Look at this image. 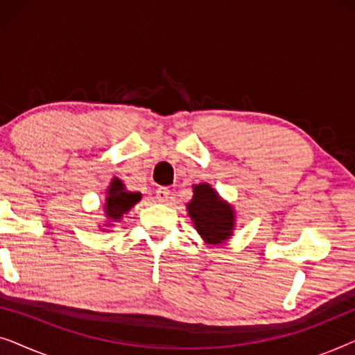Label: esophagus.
<instances>
[{"instance_id":"1","label":"esophagus","mask_w":355,"mask_h":355,"mask_svg":"<svg viewBox=\"0 0 355 355\" xmlns=\"http://www.w3.org/2000/svg\"><path fill=\"white\" fill-rule=\"evenodd\" d=\"M171 196H173L171 191H169V189H166V187H159L157 191V200L162 202V203H168L173 198Z\"/></svg>"}]
</instances>
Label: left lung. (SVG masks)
I'll list each match as a JSON object with an SVG mask.
<instances>
[{
	"mask_svg": "<svg viewBox=\"0 0 355 355\" xmlns=\"http://www.w3.org/2000/svg\"><path fill=\"white\" fill-rule=\"evenodd\" d=\"M193 197L187 203V213L198 236L208 245H221L231 239L236 230V210L211 184H193Z\"/></svg>",
	"mask_w": 355,
	"mask_h": 355,
	"instance_id": "8db88e82",
	"label": "left lung"
}]
</instances>
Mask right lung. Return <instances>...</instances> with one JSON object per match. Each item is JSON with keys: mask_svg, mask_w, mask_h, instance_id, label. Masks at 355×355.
<instances>
[{"mask_svg": "<svg viewBox=\"0 0 355 355\" xmlns=\"http://www.w3.org/2000/svg\"><path fill=\"white\" fill-rule=\"evenodd\" d=\"M142 193L140 192H130L125 189L124 182L119 178L111 179L108 189H106V197L103 203V213H105V223L101 231H110V227L114 223L121 221V218L128 215L135 203L140 202Z\"/></svg>", "mask_w": 355, "mask_h": 355, "instance_id": "add662e5", "label": "right lung"}]
</instances>
